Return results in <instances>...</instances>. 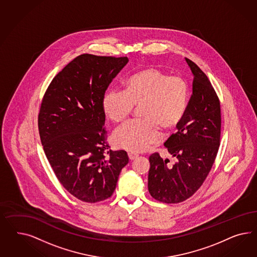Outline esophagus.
<instances>
[{
    "label": "esophagus",
    "mask_w": 257,
    "mask_h": 257,
    "mask_svg": "<svg viewBox=\"0 0 257 257\" xmlns=\"http://www.w3.org/2000/svg\"><path fill=\"white\" fill-rule=\"evenodd\" d=\"M128 156H129V159H130L131 161H133V160H135V159H137V158L139 157V156H138V155H135V154H129V155H128Z\"/></svg>",
    "instance_id": "obj_1"
}]
</instances>
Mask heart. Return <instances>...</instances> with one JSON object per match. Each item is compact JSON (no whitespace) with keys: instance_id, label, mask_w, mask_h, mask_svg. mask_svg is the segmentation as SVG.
I'll return each mask as SVG.
<instances>
[{"instance_id":"1","label":"heart","mask_w":257,"mask_h":257,"mask_svg":"<svg viewBox=\"0 0 257 257\" xmlns=\"http://www.w3.org/2000/svg\"><path fill=\"white\" fill-rule=\"evenodd\" d=\"M188 103V86L180 76H169L149 68L128 79L126 90L111 88L102 106L114 122L123 121L136 106L141 107L142 120L129 121L113 134V142L128 152H143L162 139L159 126L173 129L185 117Z\"/></svg>"}]
</instances>
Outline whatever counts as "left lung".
Returning a JSON list of instances; mask_svg holds the SVG:
<instances>
[{
	"label": "left lung",
	"instance_id": "left-lung-1",
	"mask_svg": "<svg viewBox=\"0 0 257 257\" xmlns=\"http://www.w3.org/2000/svg\"><path fill=\"white\" fill-rule=\"evenodd\" d=\"M193 74L192 95L185 117L164 143L176 162L158 153L150 156L148 189L159 202H184L201 187L219 148L220 103L209 79L194 62L186 58Z\"/></svg>",
	"mask_w": 257,
	"mask_h": 257
}]
</instances>
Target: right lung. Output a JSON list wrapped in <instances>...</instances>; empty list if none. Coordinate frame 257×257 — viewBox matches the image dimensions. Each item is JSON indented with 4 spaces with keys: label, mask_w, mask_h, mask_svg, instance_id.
Wrapping results in <instances>:
<instances>
[{
    "label": "right lung",
    "mask_w": 257,
    "mask_h": 257,
    "mask_svg": "<svg viewBox=\"0 0 257 257\" xmlns=\"http://www.w3.org/2000/svg\"><path fill=\"white\" fill-rule=\"evenodd\" d=\"M127 57L81 55L63 69L46 90L39 114V136L63 187L86 202L113 194L129 158L106 142L102 100Z\"/></svg>",
    "instance_id": "obj_1"
}]
</instances>
